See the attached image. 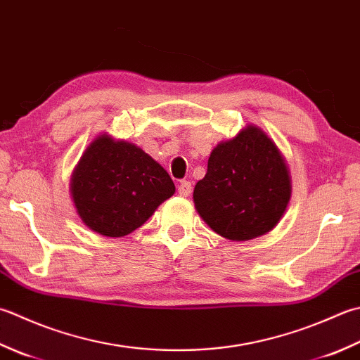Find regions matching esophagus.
<instances>
[{
	"instance_id": "obj_1",
	"label": "esophagus",
	"mask_w": 360,
	"mask_h": 360,
	"mask_svg": "<svg viewBox=\"0 0 360 360\" xmlns=\"http://www.w3.org/2000/svg\"><path fill=\"white\" fill-rule=\"evenodd\" d=\"M178 192L181 196H188L192 193V184L188 181H181L178 184Z\"/></svg>"
}]
</instances>
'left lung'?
Instances as JSON below:
<instances>
[{"mask_svg": "<svg viewBox=\"0 0 360 360\" xmlns=\"http://www.w3.org/2000/svg\"><path fill=\"white\" fill-rule=\"evenodd\" d=\"M290 195L284 156L262 129L250 124L214 148L207 173L195 186L193 201L210 229L243 242L276 226Z\"/></svg>", "mask_w": 360, "mask_h": 360, "instance_id": "left-lung-1", "label": "left lung"}]
</instances>
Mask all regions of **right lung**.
Instances as JSON below:
<instances>
[{
  "mask_svg": "<svg viewBox=\"0 0 360 360\" xmlns=\"http://www.w3.org/2000/svg\"><path fill=\"white\" fill-rule=\"evenodd\" d=\"M70 192L86 226L105 237H123L170 198L174 184L150 154L103 134L77 162Z\"/></svg>",
  "mask_w": 360,
  "mask_h": 360,
  "instance_id": "add662e5",
  "label": "right lung"
}]
</instances>
